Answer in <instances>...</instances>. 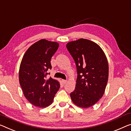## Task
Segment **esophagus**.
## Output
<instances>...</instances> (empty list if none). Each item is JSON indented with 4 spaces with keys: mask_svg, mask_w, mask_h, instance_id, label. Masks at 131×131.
Returning <instances> with one entry per match:
<instances>
[{
    "mask_svg": "<svg viewBox=\"0 0 131 131\" xmlns=\"http://www.w3.org/2000/svg\"><path fill=\"white\" fill-rule=\"evenodd\" d=\"M66 82H67V80H64V79L62 80V83H63V84H65Z\"/></svg>",
    "mask_w": 131,
    "mask_h": 131,
    "instance_id": "1",
    "label": "esophagus"
}]
</instances>
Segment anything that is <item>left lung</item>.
<instances>
[{
    "label": "left lung",
    "mask_w": 131,
    "mask_h": 131,
    "mask_svg": "<svg viewBox=\"0 0 131 131\" xmlns=\"http://www.w3.org/2000/svg\"><path fill=\"white\" fill-rule=\"evenodd\" d=\"M66 48L75 62L77 84L70 94L76 105L89 108L102 97L108 79V63L104 52L95 42L85 39L68 43Z\"/></svg>",
    "instance_id": "8db88e82"
}]
</instances>
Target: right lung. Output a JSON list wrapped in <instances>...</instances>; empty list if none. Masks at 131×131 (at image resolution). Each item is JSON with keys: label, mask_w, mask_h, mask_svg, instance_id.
Segmentation results:
<instances>
[{"label": "right lung", "mask_w": 131, "mask_h": 131, "mask_svg": "<svg viewBox=\"0 0 131 131\" xmlns=\"http://www.w3.org/2000/svg\"><path fill=\"white\" fill-rule=\"evenodd\" d=\"M59 47L57 42L41 39L29 48L22 58L19 68V83L26 98L32 105L46 107L53 102L59 90V82L46 79L52 69L50 60Z\"/></svg>", "instance_id": "1"}]
</instances>
